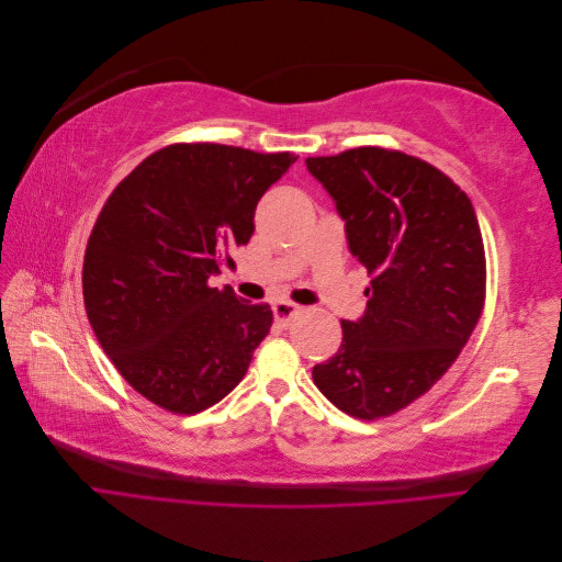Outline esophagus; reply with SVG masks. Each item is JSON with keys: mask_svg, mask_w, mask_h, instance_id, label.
<instances>
[{"mask_svg": "<svg viewBox=\"0 0 562 562\" xmlns=\"http://www.w3.org/2000/svg\"><path fill=\"white\" fill-rule=\"evenodd\" d=\"M300 304L295 302H288V300H277L274 304H271V312H274V318L279 323H283V326H288V321H291L293 316L300 314Z\"/></svg>", "mask_w": 562, "mask_h": 562, "instance_id": "esophagus-1", "label": "esophagus"}]
</instances>
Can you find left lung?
<instances>
[{
	"label": "left lung",
	"instance_id": "8db88e82",
	"mask_svg": "<svg viewBox=\"0 0 562 562\" xmlns=\"http://www.w3.org/2000/svg\"><path fill=\"white\" fill-rule=\"evenodd\" d=\"M307 168L370 277L366 314L342 321V345L314 366V384L351 417H389L446 375L483 314L479 217L443 171L398 149L353 147Z\"/></svg>",
	"mask_w": 562,
	"mask_h": 562
}]
</instances>
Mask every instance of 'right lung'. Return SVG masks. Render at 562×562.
Masks as SVG:
<instances>
[{"label":"right lung","mask_w":562,"mask_h":562,"mask_svg":"<svg viewBox=\"0 0 562 562\" xmlns=\"http://www.w3.org/2000/svg\"><path fill=\"white\" fill-rule=\"evenodd\" d=\"M291 151L176 143L114 187L87 244L83 304L100 347L147 401L194 415L239 384L271 328L250 304L209 279L234 267L255 232V206Z\"/></svg>","instance_id":"obj_1"}]
</instances>
